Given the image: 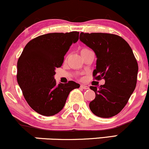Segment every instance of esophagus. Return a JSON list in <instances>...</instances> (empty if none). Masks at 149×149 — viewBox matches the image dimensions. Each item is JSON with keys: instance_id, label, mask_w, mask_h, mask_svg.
Wrapping results in <instances>:
<instances>
[{"instance_id": "esophagus-1", "label": "esophagus", "mask_w": 149, "mask_h": 149, "mask_svg": "<svg viewBox=\"0 0 149 149\" xmlns=\"http://www.w3.org/2000/svg\"><path fill=\"white\" fill-rule=\"evenodd\" d=\"M80 88H81L82 89H84V90H87V89H88V87L86 86V85H80Z\"/></svg>"}]
</instances>
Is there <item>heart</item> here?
Here are the masks:
<instances>
[{
    "instance_id": "1",
    "label": "heart",
    "mask_w": 149,
    "mask_h": 149,
    "mask_svg": "<svg viewBox=\"0 0 149 149\" xmlns=\"http://www.w3.org/2000/svg\"><path fill=\"white\" fill-rule=\"evenodd\" d=\"M87 49H87V48H83V49H81V51H80V52H82V51H85V50H87Z\"/></svg>"
}]
</instances>
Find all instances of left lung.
<instances>
[{
    "instance_id": "obj_1",
    "label": "left lung",
    "mask_w": 149,
    "mask_h": 149,
    "mask_svg": "<svg viewBox=\"0 0 149 149\" xmlns=\"http://www.w3.org/2000/svg\"><path fill=\"white\" fill-rule=\"evenodd\" d=\"M80 40L93 49L97 55L95 79L105 80L90 102L91 111L100 118H111L125 107L136 85L138 64L132 49L122 37L107 33H83Z\"/></svg>"
}]
</instances>
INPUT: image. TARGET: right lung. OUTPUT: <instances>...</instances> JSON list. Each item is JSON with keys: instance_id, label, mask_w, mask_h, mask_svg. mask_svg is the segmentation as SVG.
<instances>
[{"instance_id": "1", "label": "right lung", "mask_w": 149, "mask_h": 149, "mask_svg": "<svg viewBox=\"0 0 149 149\" xmlns=\"http://www.w3.org/2000/svg\"><path fill=\"white\" fill-rule=\"evenodd\" d=\"M79 38V32L50 33L32 39L17 61V80L29 105L45 116L59 113L70 92L80 85L70 81L57 84L55 69L61 67L70 46Z\"/></svg>"}]
</instances>
